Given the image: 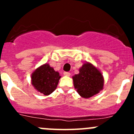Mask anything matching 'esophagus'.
Here are the masks:
<instances>
[{"mask_svg":"<svg viewBox=\"0 0 134 134\" xmlns=\"http://www.w3.org/2000/svg\"><path fill=\"white\" fill-rule=\"evenodd\" d=\"M63 75L65 76H70V75H71V73L69 72H63Z\"/></svg>","mask_w":134,"mask_h":134,"instance_id":"1","label":"esophagus"}]
</instances>
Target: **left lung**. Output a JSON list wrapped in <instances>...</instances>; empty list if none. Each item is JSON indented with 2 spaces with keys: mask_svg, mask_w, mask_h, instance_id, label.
Masks as SVG:
<instances>
[{
  "mask_svg": "<svg viewBox=\"0 0 134 134\" xmlns=\"http://www.w3.org/2000/svg\"><path fill=\"white\" fill-rule=\"evenodd\" d=\"M75 88L82 97L88 98L98 94L103 90V75L91 63H83L79 73L72 76Z\"/></svg>",
  "mask_w": 134,
  "mask_h": 134,
  "instance_id": "8db88e82",
  "label": "left lung"
}]
</instances>
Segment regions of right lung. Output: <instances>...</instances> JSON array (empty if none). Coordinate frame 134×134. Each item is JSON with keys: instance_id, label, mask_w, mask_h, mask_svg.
Returning <instances> with one entry per match:
<instances>
[{"instance_id": "right-lung-1", "label": "right lung", "mask_w": 134, "mask_h": 134, "mask_svg": "<svg viewBox=\"0 0 134 134\" xmlns=\"http://www.w3.org/2000/svg\"><path fill=\"white\" fill-rule=\"evenodd\" d=\"M61 76L48 63H44L36 69L31 76L32 86L38 92L49 95L57 87Z\"/></svg>"}]
</instances>
